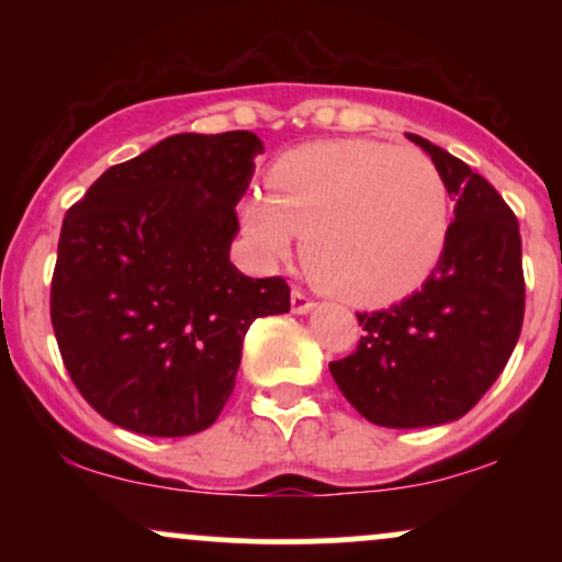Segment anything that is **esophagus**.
Listing matches in <instances>:
<instances>
[{
	"label": "esophagus",
	"mask_w": 562,
	"mask_h": 562,
	"mask_svg": "<svg viewBox=\"0 0 562 562\" xmlns=\"http://www.w3.org/2000/svg\"><path fill=\"white\" fill-rule=\"evenodd\" d=\"M290 306H293V314H306L314 308V301L308 299L301 288H293V293H290Z\"/></svg>",
	"instance_id": "obj_1"
}]
</instances>
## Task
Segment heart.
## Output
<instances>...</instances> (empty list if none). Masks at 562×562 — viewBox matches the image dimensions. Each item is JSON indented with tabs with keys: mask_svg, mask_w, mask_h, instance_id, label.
Here are the masks:
<instances>
[{
	"mask_svg": "<svg viewBox=\"0 0 562 562\" xmlns=\"http://www.w3.org/2000/svg\"><path fill=\"white\" fill-rule=\"evenodd\" d=\"M269 195L243 203V227L269 261L303 237V267L338 299L380 306L428 280L447 248L449 192L415 147L312 142L269 171Z\"/></svg>",
	"mask_w": 562,
	"mask_h": 562,
	"instance_id": "1",
	"label": "heart"
}]
</instances>
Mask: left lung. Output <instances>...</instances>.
Instances as JSON below:
<instances>
[{
  "instance_id": "1",
  "label": "left lung",
  "mask_w": 562,
  "mask_h": 562,
  "mask_svg": "<svg viewBox=\"0 0 562 562\" xmlns=\"http://www.w3.org/2000/svg\"><path fill=\"white\" fill-rule=\"evenodd\" d=\"M441 171L454 203L447 248L402 303L357 314V351L330 362L359 415L383 428H428L462 417L505 370L526 312L520 229L481 173L434 142L406 134Z\"/></svg>"
}]
</instances>
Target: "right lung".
I'll use <instances>...</instances> for the list:
<instances>
[{
    "instance_id": "obj_1",
    "label": "right lung",
    "mask_w": 562,
    "mask_h": 562,
    "mask_svg": "<svg viewBox=\"0 0 562 562\" xmlns=\"http://www.w3.org/2000/svg\"><path fill=\"white\" fill-rule=\"evenodd\" d=\"M254 132L173 134L111 166L63 218L49 293L57 348L94 412L142 436H192L235 391L243 338L290 312L282 277L229 261Z\"/></svg>"
}]
</instances>
